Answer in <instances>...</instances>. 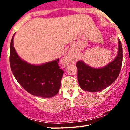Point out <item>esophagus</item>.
Returning <instances> with one entry per match:
<instances>
[{"label":"esophagus","mask_w":130,"mask_h":130,"mask_svg":"<svg viewBox=\"0 0 130 130\" xmlns=\"http://www.w3.org/2000/svg\"><path fill=\"white\" fill-rule=\"evenodd\" d=\"M71 62V56L70 55H66L65 57H64L63 59V63L64 64H68V63H70Z\"/></svg>","instance_id":"34e87169"}]
</instances>
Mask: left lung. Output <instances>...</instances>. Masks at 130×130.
I'll return each instance as SVG.
<instances>
[{
	"mask_svg": "<svg viewBox=\"0 0 130 130\" xmlns=\"http://www.w3.org/2000/svg\"><path fill=\"white\" fill-rule=\"evenodd\" d=\"M123 59V51L118 40V52L112 62L103 67L95 68L80 60L77 62V80L83 90L89 92L103 90L112 84L120 73Z\"/></svg>",
	"mask_w": 130,
	"mask_h": 130,
	"instance_id": "1",
	"label": "left lung"
}]
</instances>
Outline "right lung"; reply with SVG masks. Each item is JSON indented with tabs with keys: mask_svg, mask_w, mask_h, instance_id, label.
Returning <instances> with one entry per match:
<instances>
[{
	"mask_svg": "<svg viewBox=\"0 0 130 130\" xmlns=\"http://www.w3.org/2000/svg\"><path fill=\"white\" fill-rule=\"evenodd\" d=\"M14 35L10 43V63L16 79L34 96L43 98L56 96L63 75V71L58 65L59 59L40 65L28 63L16 53L13 44Z\"/></svg>",
	"mask_w": 130,
	"mask_h": 130,
	"instance_id": "obj_1",
	"label": "right lung"
}]
</instances>
